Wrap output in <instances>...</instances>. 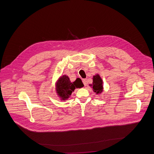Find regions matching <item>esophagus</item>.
Listing matches in <instances>:
<instances>
[{
	"instance_id": "esophagus-1",
	"label": "esophagus",
	"mask_w": 154,
	"mask_h": 154,
	"mask_svg": "<svg viewBox=\"0 0 154 154\" xmlns=\"http://www.w3.org/2000/svg\"><path fill=\"white\" fill-rule=\"evenodd\" d=\"M82 82H83V84H84L85 86H86V85H87V81H86V79H83V80H82Z\"/></svg>"
}]
</instances>
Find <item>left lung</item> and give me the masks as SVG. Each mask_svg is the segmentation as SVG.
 <instances>
[{"mask_svg":"<svg viewBox=\"0 0 154 154\" xmlns=\"http://www.w3.org/2000/svg\"><path fill=\"white\" fill-rule=\"evenodd\" d=\"M93 88V91L96 94H101L103 91V81L99 74H97L93 76V83L89 85Z\"/></svg>","mask_w":154,"mask_h":154,"instance_id":"1","label":"left lung"}]
</instances>
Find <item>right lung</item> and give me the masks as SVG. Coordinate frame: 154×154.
Returning <instances> with one entry per match:
<instances>
[{"label":"right lung","mask_w":154,"mask_h":154,"mask_svg":"<svg viewBox=\"0 0 154 154\" xmlns=\"http://www.w3.org/2000/svg\"><path fill=\"white\" fill-rule=\"evenodd\" d=\"M81 81L77 79L75 81L71 82L68 75H63L60 77L55 83V90L61 100H66L76 88L83 87V84Z\"/></svg>","instance_id":"obj_1"}]
</instances>
